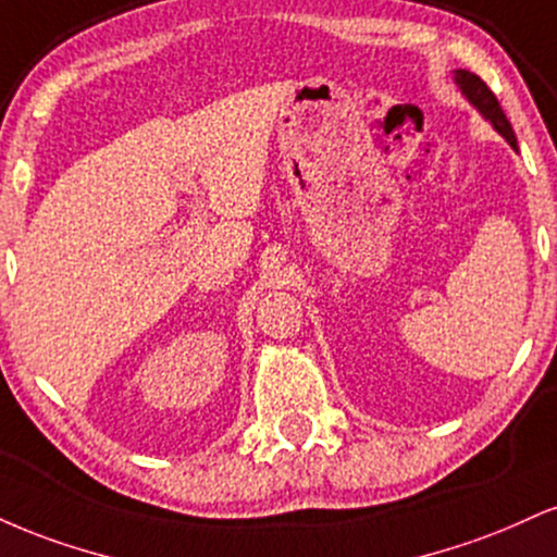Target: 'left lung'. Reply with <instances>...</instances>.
Returning <instances> with one entry per match:
<instances>
[{"instance_id": "obj_1", "label": "left lung", "mask_w": 557, "mask_h": 557, "mask_svg": "<svg viewBox=\"0 0 557 557\" xmlns=\"http://www.w3.org/2000/svg\"><path fill=\"white\" fill-rule=\"evenodd\" d=\"M454 83H457L461 96L470 100V106H474V109L480 111V116L485 119V122L491 124L493 129L513 147V150H519L511 124H508L506 113H504V109H500L498 98L491 92V87L482 83L478 75H472V72H467V70H454Z\"/></svg>"}]
</instances>
